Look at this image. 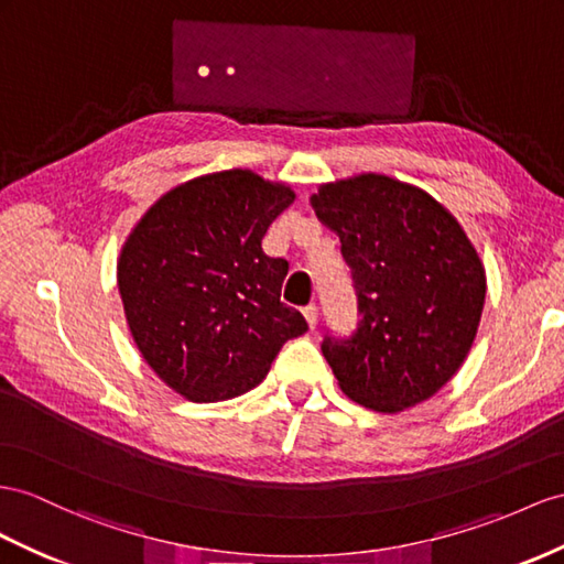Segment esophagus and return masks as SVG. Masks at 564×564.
<instances>
[{
    "label": "esophagus",
    "instance_id": "1",
    "mask_svg": "<svg viewBox=\"0 0 564 564\" xmlns=\"http://www.w3.org/2000/svg\"><path fill=\"white\" fill-rule=\"evenodd\" d=\"M302 314H305V319H307L310 328H316V324H319V307H316V305H307L305 310H302Z\"/></svg>",
    "mask_w": 564,
    "mask_h": 564
}]
</instances>
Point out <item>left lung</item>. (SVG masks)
Masks as SVG:
<instances>
[{"label":"left lung","mask_w":564,"mask_h":564,"mask_svg":"<svg viewBox=\"0 0 564 564\" xmlns=\"http://www.w3.org/2000/svg\"><path fill=\"white\" fill-rule=\"evenodd\" d=\"M310 202L340 238L362 316L350 338L322 343L340 391L388 414L429 400L481 322L486 271L471 240L422 187L381 173L326 183Z\"/></svg>","instance_id":"8db88e82"}]
</instances>
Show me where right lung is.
Masks as SVG:
<instances>
[{
  "label": "right lung",
  "mask_w": 564,
  "mask_h": 564,
  "mask_svg": "<svg viewBox=\"0 0 564 564\" xmlns=\"http://www.w3.org/2000/svg\"><path fill=\"white\" fill-rule=\"evenodd\" d=\"M295 193L248 169L173 187L123 242L117 279L144 362L193 402L248 393L307 330L281 302L288 262L262 238Z\"/></svg>",
  "instance_id": "add662e5"
}]
</instances>
